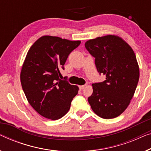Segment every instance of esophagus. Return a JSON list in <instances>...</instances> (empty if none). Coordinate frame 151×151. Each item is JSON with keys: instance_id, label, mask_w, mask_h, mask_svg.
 I'll list each match as a JSON object with an SVG mask.
<instances>
[{"instance_id": "1", "label": "esophagus", "mask_w": 151, "mask_h": 151, "mask_svg": "<svg viewBox=\"0 0 151 151\" xmlns=\"http://www.w3.org/2000/svg\"><path fill=\"white\" fill-rule=\"evenodd\" d=\"M85 87H86V85H82V86H79V88L80 90H82V89H84Z\"/></svg>"}]
</instances>
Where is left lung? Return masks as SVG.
Returning a JSON list of instances; mask_svg holds the SVG:
<instances>
[{
  "label": "left lung",
  "instance_id": "8db88e82",
  "mask_svg": "<svg viewBox=\"0 0 151 151\" xmlns=\"http://www.w3.org/2000/svg\"><path fill=\"white\" fill-rule=\"evenodd\" d=\"M85 47L95 58L99 74L106 76L104 82L92 84L93 92L88 98L92 110L102 119L119 116L130 104L138 83L134 50L123 39L112 35L90 39Z\"/></svg>",
  "mask_w": 151,
  "mask_h": 151
}]
</instances>
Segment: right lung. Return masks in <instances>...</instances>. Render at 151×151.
<instances>
[{
	"label": "right lung",
	"instance_id": "obj_1",
	"mask_svg": "<svg viewBox=\"0 0 151 151\" xmlns=\"http://www.w3.org/2000/svg\"><path fill=\"white\" fill-rule=\"evenodd\" d=\"M80 43L45 35L28 50L21 70L22 86L30 106L46 119L58 120L65 116L78 94L77 86L59 76L69 54Z\"/></svg>",
	"mask_w": 151,
	"mask_h": 151
}]
</instances>
